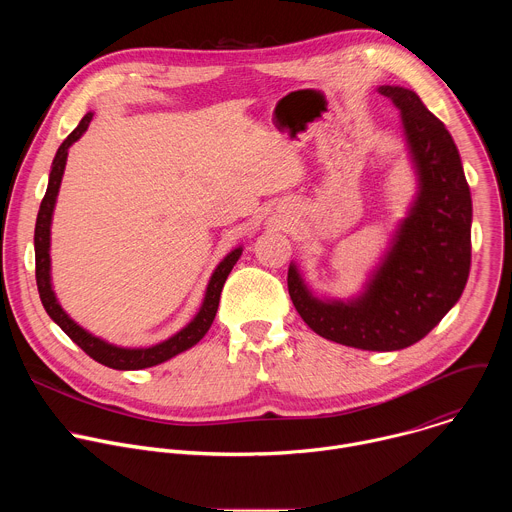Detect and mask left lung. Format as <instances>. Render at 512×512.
<instances>
[{
  "label": "left lung",
  "mask_w": 512,
  "mask_h": 512,
  "mask_svg": "<svg viewBox=\"0 0 512 512\" xmlns=\"http://www.w3.org/2000/svg\"><path fill=\"white\" fill-rule=\"evenodd\" d=\"M379 93L401 111L415 200L356 298H316L296 263L287 269V289L302 320L322 338L387 352L419 342L460 300L472 257V196L446 125L405 87L383 85Z\"/></svg>",
  "instance_id": "8db88e82"
}]
</instances>
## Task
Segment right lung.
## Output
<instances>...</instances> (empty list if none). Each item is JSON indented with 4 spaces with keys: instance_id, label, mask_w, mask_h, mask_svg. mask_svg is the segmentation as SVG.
Instances as JSON below:
<instances>
[{
    "instance_id": "add662e5",
    "label": "right lung",
    "mask_w": 512,
    "mask_h": 512,
    "mask_svg": "<svg viewBox=\"0 0 512 512\" xmlns=\"http://www.w3.org/2000/svg\"><path fill=\"white\" fill-rule=\"evenodd\" d=\"M93 119V113H87L81 123L77 125V129L72 131L58 148L54 160H52V170H50V178H48V188L46 194L42 198L40 210H38V218H36V231H34V253H36V283H38V294L42 300V306L46 310V314L62 328V332L79 344L93 360L105 364L109 369L115 371H139V369H148V367H156V364H162L170 358H174L176 354L192 348L196 342L202 340V336L208 332L216 310H218V302H221V291L223 285L231 273V269L235 267V263L239 261L243 247L233 249L221 263L216 265L214 273L210 275V281L206 285L204 291V300L202 306L198 310V314L174 336H170L164 342H158L154 346H145V348H125V346H117V344H109L107 340L91 334L89 330H85L83 326H79L75 320H72L62 306L56 300V294L52 289V277H50V225H52V212L56 206V196L60 190V182H62V174H64V166H66V158H68V148L77 139L83 137V133L87 131L89 123Z\"/></svg>"
}]
</instances>
